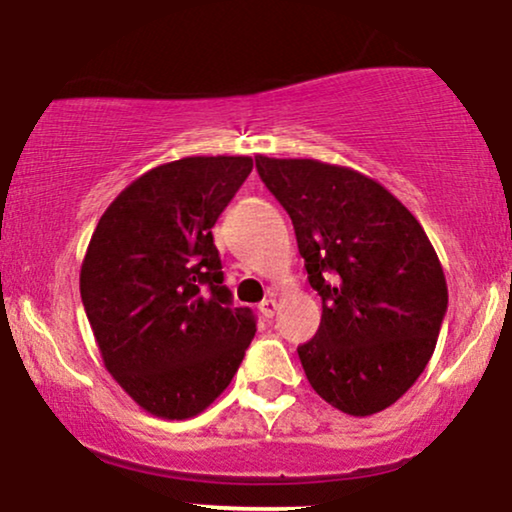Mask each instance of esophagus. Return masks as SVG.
Wrapping results in <instances>:
<instances>
[{
  "label": "esophagus",
  "instance_id": "1",
  "mask_svg": "<svg viewBox=\"0 0 512 512\" xmlns=\"http://www.w3.org/2000/svg\"><path fill=\"white\" fill-rule=\"evenodd\" d=\"M258 311H261V314L266 316V318H273V316H275V311H278V302H275L273 297H270V299H263V302L258 304Z\"/></svg>",
  "mask_w": 512,
  "mask_h": 512
}]
</instances>
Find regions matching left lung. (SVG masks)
<instances>
[{"label": "left lung", "mask_w": 512, "mask_h": 512, "mask_svg": "<svg viewBox=\"0 0 512 512\" xmlns=\"http://www.w3.org/2000/svg\"><path fill=\"white\" fill-rule=\"evenodd\" d=\"M256 170L321 294V326L297 347L311 388L352 417L386 410L422 376L446 316L434 246L386 186L350 167L258 155Z\"/></svg>", "instance_id": "obj_1"}]
</instances>
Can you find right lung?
Masks as SVG:
<instances>
[{
	"label": "right lung",
	"instance_id": "obj_1",
	"mask_svg": "<svg viewBox=\"0 0 512 512\" xmlns=\"http://www.w3.org/2000/svg\"><path fill=\"white\" fill-rule=\"evenodd\" d=\"M254 160L182 158L110 203L81 266V299L105 369L143 410L189 419L230 386L256 333L232 309L213 225Z\"/></svg>",
	"mask_w": 512,
	"mask_h": 512
}]
</instances>
